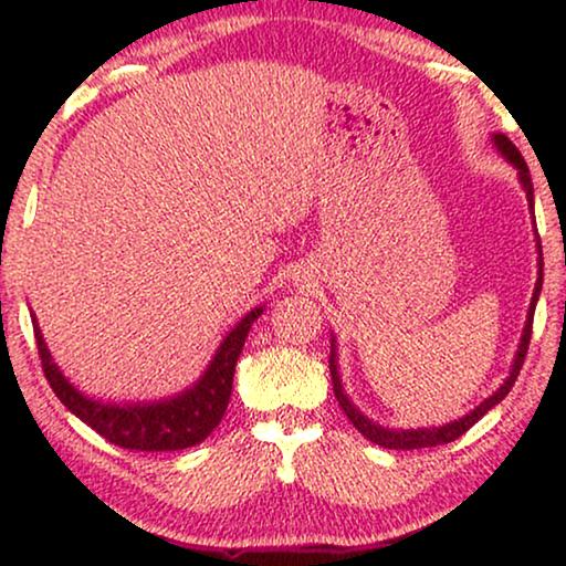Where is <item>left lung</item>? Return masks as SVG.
Here are the masks:
<instances>
[{
  "label": "left lung",
  "mask_w": 566,
  "mask_h": 566,
  "mask_svg": "<svg viewBox=\"0 0 566 566\" xmlns=\"http://www.w3.org/2000/svg\"><path fill=\"white\" fill-rule=\"evenodd\" d=\"M494 144H497V149L505 154V157L513 161V165L521 169V182L525 188V196L533 203V182H531V172L528 167H525V159L523 154L517 151V146L510 142L505 134H497L494 136ZM541 283H544V258L538 260V281H536V291H533V301H531V308H528V322H525V329H523V339H521V347H517V355H515V363H513V370H510L507 381L500 386L497 391L492 394L490 399H484L482 405H479L474 412L461 417L459 422H451V424H443V428H432V430H386V428H378L370 420H366L358 409L350 405V399L343 394V384H339V374H337V363H335V347H332L329 353V370H332V386H335V397L339 401V407H343V412L347 415V420H350L358 432H363V438H368L370 443L381 446V448H394V451H412V448H432V446H446L451 443V440L461 438L463 432L469 428H474V424L482 420V417L490 412L494 405H500L502 399L507 397L510 389H513L517 374H521L523 368V360H525V353H528V343H531V332H533V312H536V301H538V293H541Z\"/></svg>",
  "instance_id": "8db88e82"
}]
</instances>
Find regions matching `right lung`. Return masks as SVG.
Masks as SVG:
<instances>
[{
  "instance_id": "add662e5",
  "label": "right lung",
  "mask_w": 566,
  "mask_h": 566,
  "mask_svg": "<svg viewBox=\"0 0 566 566\" xmlns=\"http://www.w3.org/2000/svg\"><path fill=\"white\" fill-rule=\"evenodd\" d=\"M262 314L254 308L229 332L219 353L203 378L190 391L169 401H154V405H103V401L82 397L72 384L61 376L56 363L51 360L49 347L43 343L41 329L33 319V332L41 355L43 374L49 378L51 389L61 399L69 412L87 422L92 430L99 432L111 443L128 448V451H182L192 448L211 436L216 424L221 422L231 399V384H234V368L242 353L247 332L252 322Z\"/></svg>"
}]
</instances>
